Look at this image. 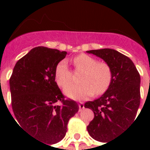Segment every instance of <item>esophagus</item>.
<instances>
[{"instance_id": "esophagus-1", "label": "esophagus", "mask_w": 150, "mask_h": 150, "mask_svg": "<svg viewBox=\"0 0 150 150\" xmlns=\"http://www.w3.org/2000/svg\"><path fill=\"white\" fill-rule=\"evenodd\" d=\"M83 108H84V104H83V103H81V102H80V103L79 104V111L80 112V111L83 110Z\"/></svg>"}]
</instances>
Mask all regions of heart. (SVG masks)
<instances>
[{"label":"heart","instance_id":"1","mask_svg":"<svg viewBox=\"0 0 150 150\" xmlns=\"http://www.w3.org/2000/svg\"><path fill=\"white\" fill-rule=\"evenodd\" d=\"M73 65L78 71H83L79 84H69L72 80V73L68 68L67 62L62 60L55 67L54 79L64 92L69 97L75 100H85L96 92L101 95L107 91L112 79V71L107 62H98L94 57L80 54L72 59Z\"/></svg>","mask_w":150,"mask_h":150}]
</instances>
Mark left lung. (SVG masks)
<instances>
[{
	"mask_svg": "<svg viewBox=\"0 0 150 150\" xmlns=\"http://www.w3.org/2000/svg\"><path fill=\"white\" fill-rule=\"evenodd\" d=\"M87 52L104 59L112 71V79L105 93L84 104L94 112L88 132L93 139L107 144L135 119L141 100V76L132 60L115 50Z\"/></svg>",
	"mask_w": 150,
	"mask_h": 150,
	"instance_id": "left-lung-1",
	"label": "left lung"
}]
</instances>
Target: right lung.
I'll return each instance as SVG.
<instances>
[{
	"instance_id": "1",
	"label": "right lung",
	"mask_w": 150,
	"mask_h": 150,
	"mask_svg": "<svg viewBox=\"0 0 150 150\" xmlns=\"http://www.w3.org/2000/svg\"><path fill=\"white\" fill-rule=\"evenodd\" d=\"M67 54L35 47L17 62L9 79L16 123L36 140L50 145L65 137L69 120L79 110L75 100L65 99L54 79L56 66Z\"/></svg>"
}]
</instances>
